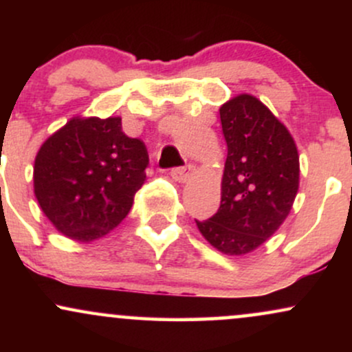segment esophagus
<instances>
[{
    "label": "esophagus",
    "instance_id": "esophagus-1",
    "mask_svg": "<svg viewBox=\"0 0 352 352\" xmlns=\"http://www.w3.org/2000/svg\"><path fill=\"white\" fill-rule=\"evenodd\" d=\"M193 173V165H184V167H175L170 170V177L175 182H187Z\"/></svg>",
    "mask_w": 352,
    "mask_h": 352
}]
</instances>
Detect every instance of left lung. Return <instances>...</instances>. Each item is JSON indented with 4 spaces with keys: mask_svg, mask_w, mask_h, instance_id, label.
Masks as SVG:
<instances>
[{
    "mask_svg": "<svg viewBox=\"0 0 352 352\" xmlns=\"http://www.w3.org/2000/svg\"><path fill=\"white\" fill-rule=\"evenodd\" d=\"M228 153L221 204L197 221L210 245L225 254H246L280 228L300 185V155L292 134L263 102L241 94L220 107Z\"/></svg>",
    "mask_w": 352,
    "mask_h": 352,
    "instance_id": "left-lung-1",
    "label": "left lung"
}]
</instances>
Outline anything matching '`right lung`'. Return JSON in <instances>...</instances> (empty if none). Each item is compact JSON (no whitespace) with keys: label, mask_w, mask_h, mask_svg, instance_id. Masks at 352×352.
<instances>
[{"label":"right lung","mask_w":352,"mask_h":352,"mask_svg":"<svg viewBox=\"0 0 352 352\" xmlns=\"http://www.w3.org/2000/svg\"><path fill=\"white\" fill-rule=\"evenodd\" d=\"M147 165L144 142L124 134L120 117H76L36 155V199L60 233L98 240L129 213Z\"/></svg>","instance_id":"obj_1"}]
</instances>
